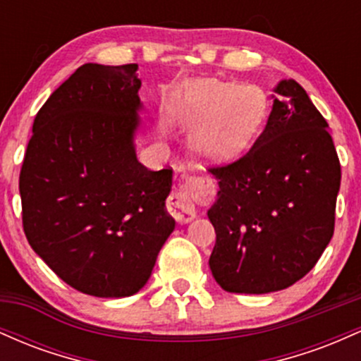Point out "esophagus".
I'll return each mask as SVG.
<instances>
[{"instance_id":"34e87169","label":"esophagus","mask_w":361,"mask_h":361,"mask_svg":"<svg viewBox=\"0 0 361 361\" xmlns=\"http://www.w3.org/2000/svg\"><path fill=\"white\" fill-rule=\"evenodd\" d=\"M198 192V186L193 183H186L183 186L173 192L171 197H169L168 202V209L169 214L173 215L176 222L180 224H186L190 221H193L195 215H197V210L192 204V197Z\"/></svg>"}]
</instances>
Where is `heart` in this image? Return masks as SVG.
<instances>
[{
    "instance_id": "b5f03b06",
    "label": "heart",
    "mask_w": 361,
    "mask_h": 361,
    "mask_svg": "<svg viewBox=\"0 0 361 361\" xmlns=\"http://www.w3.org/2000/svg\"><path fill=\"white\" fill-rule=\"evenodd\" d=\"M175 110L207 159L227 161L241 154L255 137L264 103L256 91L238 82L200 80L181 90Z\"/></svg>"
}]
</instances>
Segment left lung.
Returning a JSON list of instances; mask_svg holds the SVG:
<instances>
[{
    "mask_svg": "<svg viewBox=\"0 0 361 361\" xmlns=\"http://www.w3.org/2000/svg\"><path fill=\"white\" fill-rule=\"evenodd\" d=\"M270 117L246 154L209 168L219 180L207 212L215 281L234 293H268L316 267L334 233L341 166L327 122L297 81L275 88Z\"/></svg>",
    "mask_w": 361,
    "mask_h": 361,
    "instance_id": "8db88e82",
    "label": "left lung"
}]
</instances>
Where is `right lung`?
I'll use <instances>...</instances> for the list:
<instances>
[{
  "instance_id": "obj_1",
  "label": "right lung",
  "mask_w": 361,
  "mask_h": 361,
  "mask_svg": "<svg viewBox=\"0 0 361 361\" xmlns=\"http://www.w3.org/2000/svg\"><path fill=\"white\" fill-rule=\"evenodd\" d=\"M137 64H82L44 103L20 171L32 250L73 288L128 297L175 229L173 169L137 161Z\"/></svg>"
}]
</instances>
